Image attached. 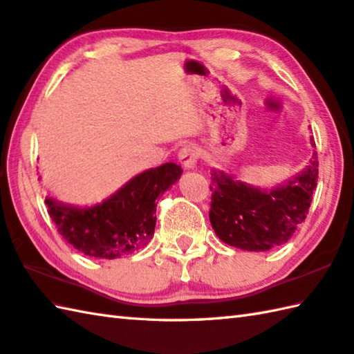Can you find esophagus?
Instances as JSON below:
<instances>
[{"label":"esophagus","instance_id":"obj_1","mask_svg":"<svg viewBox=\"0 0 354 354\" xmlns=\"http://www.w3.org/2000/svg\"><path fill=\"white\" fill-rule=\"evenodd\" d=\"M178 158L185 169H195L199 159V149L195 144H187L179 150Z\"/></svg>","mask_w":354,"mask_h":354}]
</instances>
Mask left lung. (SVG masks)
<instances>
[{"mask_svg": "<svg viewBox=\"0 0 354 354\" xmlns=\"http://www.w3.org/2000/svg\"><path fill=\"white\" fill-rule=\"evenodd\" d=\"M310 144L315 145L310 136ZM317 153L292 178L270 189L213 169L210 223L225 244L247 252H268L293 236L306 219L317 183Z\"/></svg>", "mask_w": 354, "mask_h": 354, "instance_id": "left-lung-1", "label": "left lung"}]
</instances>
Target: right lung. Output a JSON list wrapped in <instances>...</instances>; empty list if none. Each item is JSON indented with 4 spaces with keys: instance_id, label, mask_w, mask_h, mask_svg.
<instances>
[{
    "instance_id": "right-lung-1",
    "label": "right lung",
    "mask_w": 354,
    "mask_h": 354,
    "mask_svg": "<svg viewBox=\"0 0 354 354\" xmlns=\"http://www.w3.org/2000/svg\"><path fill=\"white\" fill-rule=\"evenodd\" d=\"M183 175L181 165L165 162L138 173L93 205H75L46 196L48 214L68 244L90 258L116 259L141 250L153 238L155 201Z\"/></svg>"
}]
</instances>
